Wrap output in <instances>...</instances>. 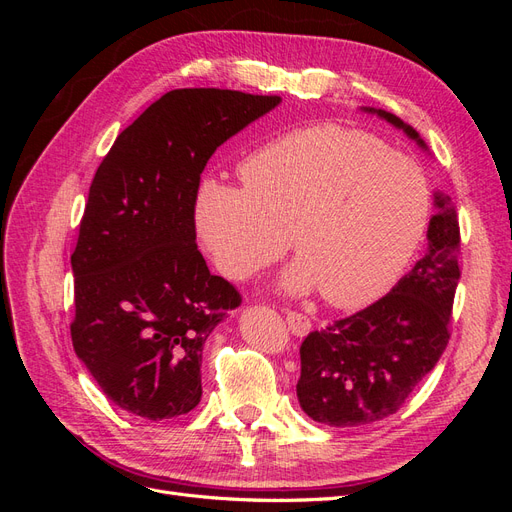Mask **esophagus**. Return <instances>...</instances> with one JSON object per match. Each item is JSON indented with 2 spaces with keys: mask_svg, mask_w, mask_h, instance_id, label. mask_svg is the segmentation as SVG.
<instances>
[{
  "mask_svg": "<svg viewBox=\"0 0 512 512\" xmlns=\"http://www.w3.org/2000/svg\"><path fill=\"white\" fill-rule=\"evenodd\" d=\"M286 322H288V327H290V331L297 335V337H303V335H307L309 331H312V320H309L307 316H303V314H299V312H286Z\"/></svg>",
  "mask_w": 512,
  "mask_h": 512,
  "instance_id": "obj_1",
  "label": "esophagus"
}]
</instances>
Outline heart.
Returning a JSON list of instances; mask_svg holds the SVG:
<instances>
[{
    "mask_svg": "<svg viewBox=\"0 0 512 512\" xmlns=\"http://www.w3.org/2000/svg\"><path fill=\"white\" fill-rule=\"evenodd\" d=\"M243 188L207 181L196 196L198 237L218 269L247 280L290 243L288 292L320 286L337 307L391 288L421 243L431 211L423 166L363 130L322 123L275 138L239 170Z\"/></svg>",
    "mask_w": 512,
    "mask_h": 512,
    "instance_id": "1",
    "label": "heart"
}]
</instances>
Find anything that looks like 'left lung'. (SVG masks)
<instances>
[{"label":"left lung","instance_id":"1","mask_svg":"<svg viewBox=\"0 0 512 512\" xmlns=\"http://www.w3.org/2000/svg\"><path fill=\"white\" fill-rule=\"evenodd\" d=\"M404 130L427 151L418 132L382 108H363ZM436 215L427 228V254L389 294L301 344L297 397L303 412L331 427L382 421L406 404L448 344L459 284V222L446 194H433Z\"/></svg>","mask_w":512,"mask_h":512}]
</instances>
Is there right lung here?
Listing matches in <instances>:
<instances>
[{"instance_id": "1", "label": "right lung", "mask_w": 512, "mask_h": 512, "mask_svg": "<svg viewBox=\"0 0 512 512\" xmlns=\"http://www.w3.org/2000/svg\"><path fill=\"white\" fill-rule=\"evenodd\" d=\"M282 102L173 89L123 130L96 170L70 258L72 346L115 406L147 421L194 410L211 331L241 294L196 245L200 175L230 136Z\"/></svg>"}]
</instances>
